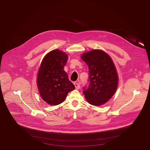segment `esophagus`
<instances>
[{"instance_id": "1", "label": "esophagus", "mask_w": 150, "mask_h": 150, "mask_svg": "<svg viewBox=\"0 0 150 150\" xmlns=\"http://www.w3.org/2000/svg\"><path fill=\"white\" fill-rule=\"evenodd\" d=\"M74 85H75V88H76V89H80V84H78V83H74Z\"/></svg>"}]
</instances>
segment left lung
<instances>
[{
  "instance_id": "obj_1",
  "label": "left lung",
  "mask_w": 150,
  "mask_h": 150,
  "mask_svg": "<svg viewBox=\"0 0 150 150\" xmlns=\"http://www.w3.org/2000/svg\"><path fill=\"white\" fill-rule=\"evenodd\" d=\"M81 58L89 67V84L83 88L85 98L92 105H103L117 88L119 78L114 62L106 52L98 49L84 53Z\"/></svg>"
}]
</instances>
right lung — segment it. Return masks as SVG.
<instances>
[{
  "label": "right lung",
  "mask_w": 150,
  "mask_h": 150,
  "mask_svg": "<svg viewBox=\"0 0 150 150\" xmlns=\"http://www.w3.org/2000/svg\"><path fill=\"white\" fill-rule=\"evenodd\" d=\"M67 54L58 49L47 53L43 58L37 78V86L41 98L50 105H58L66 99L75 86L64 70Z\"/></svg>",
  "instance_id": "obj_1"
}]
</instances>
